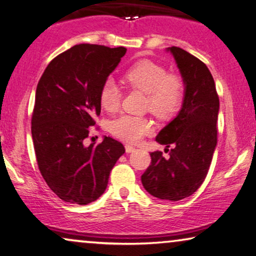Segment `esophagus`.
I'll return each instance as SVG.
<instances>
[{
    "mask_svg": "<svg viewBox=\"0 0 256 256\" xmlns=\"http://www.w3.org/2000/svg\"><path fill=\"white\" fill-rule=\"evenodd\" d=\"M134 147L133 146H131V145H126L125 146V150H126V153H132V152H134Z\"/></svg>",
    "mask_w": 256,
    "mask_h": 256,
    "instance_id": "34e87169",
    "label": "esophagus"
}]
</instances>
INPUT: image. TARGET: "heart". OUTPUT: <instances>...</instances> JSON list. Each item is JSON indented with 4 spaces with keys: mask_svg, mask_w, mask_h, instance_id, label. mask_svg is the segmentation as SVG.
<instances>
[{
    "mask_svg": "<svg viewBox=\"0 0 256 256\" xmlns=\"http://www.w3.org/2000/svg\"><path fill=\"white\" fill-rule=\"evenodd\" d=\"M122 80L131 88L146 92V106L160 118L170 117L181 106L183 82L175 74H167L166 68L150 60H140L124 72ZM100 100L106 111L118 109L120 92L114 81L108 80L100 92ZM110 132L128 142H138L153 131L148 118L123 114L110 123Z\"/></svg>",
    "mask_w": 256,
    "mask_h": 256,
    "instance_id": "heart-1",
    "label": "heart"
}]
</instances>
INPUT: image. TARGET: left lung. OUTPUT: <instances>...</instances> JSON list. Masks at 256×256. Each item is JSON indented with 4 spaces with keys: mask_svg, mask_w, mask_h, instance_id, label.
I'll list each match as a JSON object with an SVG mask.
<instances>
[{
    "mask_svg": "<svg viewBox=\"0 0 256 256\" xmlns=\"http://www.w3.org/2000/svg\"><path fill=\"white\" fill-rule=\"evenodd\" d=\"M166 51L174 56L184 94L181 110L156 138L174 148L168 159L160 150L150 153L152 162L142 183L156 198L176 202L192 196L206 178L217 146L219 98L206 64L175 46Z\"/></svg>",
    "mask_w": 256,
    "mask_h": 256,
    "instance_id": "1",
    "label": "left lung"
}]
</instances>
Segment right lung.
<instances>
[{"label":"right lung","mask_w":256,"mask_h":256,"mask_svg":"<svg viewBox=\"0 0 256 256\" xmlns=\"http://www.w3.org/2000/svg\"><path fill=\"white\" fill-rule=\"evenodd\" d=\"M125 48L80 44L54 58L36 90L32 140L39 170L56 195L87 205L106 192L111 169L125 153L110 136L84 145L100 114V92Z\"/></svg>","instance_id":"obj_1"}]
</instances>
